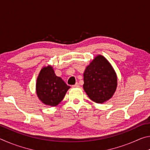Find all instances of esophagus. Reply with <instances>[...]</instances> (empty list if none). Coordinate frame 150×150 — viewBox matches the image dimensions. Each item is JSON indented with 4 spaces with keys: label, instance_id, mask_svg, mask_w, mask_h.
Segmentation results:
<instances>
[{
    "label": "esophagus",
    "instance_id": "1",
    "mask_svg": "<svg viewBox=\"0 0 150 150\" xmlns=\"http://www.w3.org/2000/svg\"><path fill=\"white\" fill-rule=\"evenodd\" d=\"M72 87H79V84L78 83H76L74 85L72 86Z\"/></svg>",
    "mask_w": 150,
    "mask_h": 150
}]
</instances>
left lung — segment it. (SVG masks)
<instances>
[{
  "label": "left lung",
  "mask_w": 150,
  "mask_h": 150,
  "mask_svg": "<svg viewBox=\"0 0 150 150\" xmlns=\"http://www.w3.org/2000/svg\"><path fill=\"white\" fill-rule=\"evenodd\" d=\"M83 88L88 97L96 103H103L113 96L117 87V77L110 63L98 55L83 73Z\"/></svg>",
  "instance_id": "1"
}]
</instances>
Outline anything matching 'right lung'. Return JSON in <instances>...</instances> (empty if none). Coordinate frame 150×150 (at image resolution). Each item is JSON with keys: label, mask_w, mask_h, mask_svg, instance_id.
I'll return each instance as SVG.
<instances>
[{"label": "right lung", "mask_w": 150, "mask_h": 150, "mask_svg": "<svg viewBox=\"0 0 150 150\" xmlns=\"http://www.w3.org/2000/svg\"><path fill=\"white\" fill-rule=\"evenodd\" d=\"M70 88L63 79L55 74L52 66L44 67L36 82L38 97L45 105L55 106L61 103Z\"/></svg>", "instance_id": "obj_1"}]
</instances>
